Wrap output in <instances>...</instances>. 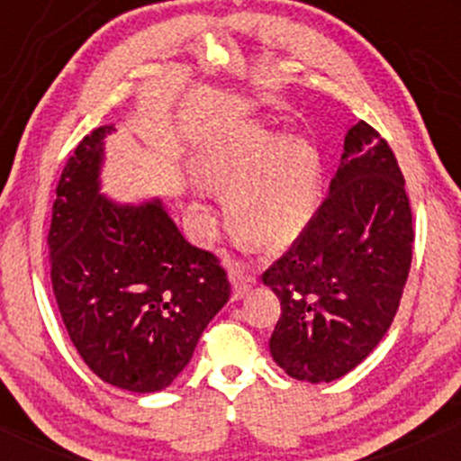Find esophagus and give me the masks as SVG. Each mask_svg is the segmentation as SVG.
I'll return each mask as SVG.
<instances>
[{"instance_id":"34e87169","label":"esophagus","mask_w":461,"mask_h":461,"mask_svg":"<svg viewBox=\"0 0 461 461\" xmlns=\"http://www.w3.org/2000/svg\"><path fill=\"white\" fill-rule=\"evenodd\" d=\"M227 273H230V282L234 285V297L242 299L245 294L251 293V288L256 285V277L247 273V268L236 260H225Z\"/></svg>"}]
</instances>
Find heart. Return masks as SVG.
Wrapping results in <instances>:
<instances>
[{
    "label": "heart",
    "mask_w": 461,
    "mask_h": 461,
    "mask_svg": "<svg viewBox=\"0 0 461 461\" xmlns=\"http://www.w3.org/2000/svg\"><path fill=\"white\" fill-rule=\"evenodd\" d=\"M190 171L199 188L225 194L234 234L264 251L297 240L316 212L321 158L301 136L245 123L208 142Z\"/></svg>",
    "instance_id": "heart-1"
}]
</instances>
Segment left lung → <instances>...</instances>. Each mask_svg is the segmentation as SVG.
Returning a JSON list of instances; mask_svg holds the SVG:
<instances>
[{
	"mask_svg": "<svg viewBox=\"0 0 461 461\" xmlns=\"http://www.w3.org/2000/svg\"><path fill=\"white\" fill-rule=\"evenodd\" d=\"M411 242L403 173L388 142L359 121L319 212L262 275L282 303L268 340L275 364L321 384L364 362L399 310Z\"/></svg>",
	"mask_w": 461,
	"mask_h": 461,
	"instance_id": "left-lung-1",
	"label": "left lung"
}]
</instances>
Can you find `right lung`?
I'll return each instance as SVG.
<instances>
[{
    "instance_id": "obj_1",
    "label": "right lung",
    "mask_w": 461,
    "mask_h": 461,
    "mask_svg": "<svg viewBox=\"0 0 461 461\" xmlns=\"http://www.w3.org/2000/svg\"><path fill=\"white\" fill-rule=\"evenodd\" d=\"M104 125L84 136L56 188L50 264L58 310L88 368L130 393L168 388L230 299L212 253L186 242L160 197L102 193Z\"/></svg>"
}]
</instances>
